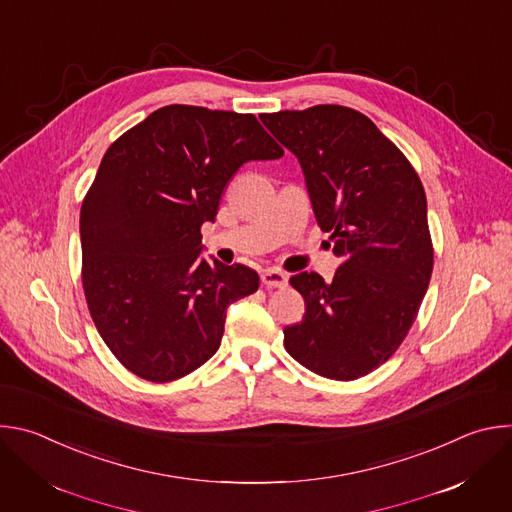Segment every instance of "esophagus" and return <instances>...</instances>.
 Returning <instances> with one entry per match:
<instances>
[{
    "mask_svg": "<svg viewBox=\"0 0 512 512\" xmlns=\"http://www.w3.org/2000/svg\"><path fill=\"white\" fill-rule=\"evenodd\" d=\"M261 283L265 287H285L287 285V275L279 269H267L261 273Z\"/></svg>",
    "mask_w": 512,
    "mask_h": 512,
    "instance_id": "1",
    "label": "esophagus"
}]
</instances>
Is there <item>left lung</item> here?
Segmentation results:
<instances>
[{
	"label": "left lung",
	"mask_w": 512,
	"mask_h": 512,
	"mask_svg": "<svg viewBox=\"0 0 512 512\" xmlns=\"http://www.w3.org/2000/svg\"><path fill=\"white\" fill-rule=\"evenodd\" d=\"M302 164L318 227L342 257L332 281L289 277L304 296L285 350L312 373L354 381L387 362L413 326L433 271L423 184L397 145L342 105L259 115Z\"/></svg>",
	"instance_id": "1"
}]
</instances>
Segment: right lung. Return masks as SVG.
<instances>
[{"label": "right lung", "mask_w": 512, "mask_h": 512, "mask_svg": "<svg viewBox=\"0 0 512 512\" xmlns=\"http://www.w3.org/2000/svg\"><path fill=\"white\" fill-rule=\"evenodd\" d=\"M281 156L255 115L194 105H166L109 145L81 206V277L127 371L170 383L221 346L227 308L259 275L200 259V227L245 162Z\"/></svg>", "instance_id": "1"}]
</instances>
